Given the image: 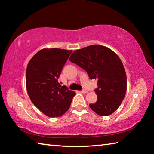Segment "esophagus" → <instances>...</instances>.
Wrapping results in <instances>:
<instances>
[{"label":"esophagus","mask_w":154,"mask_h":154,"mask_svg":"<svg viewBox=\"0 0 154 154\" xmlns=\"http://www.w3.org/2000/svg\"><path fill=\"white\" fill-rule=\"evenodd\" d=\"M79 92H81V93H87V90H80Z\"/></svg>","instance_id":"esophagus-1"}]
</instances>
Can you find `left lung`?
<instances>
[{
    "label": "left lung",
    "mask_w": 154,
    "mask_h": 154,
    "mask_svg": "<svg viewBox=\"0 0 154 154\" xmlns=\"http://www.w3.org/2000/svg\"><path fill=\"white\" fill-rule=\"evenodd\" d=\"M69 60L84 69L90 79L98 80L97 101L90 104L91 109L103 116L116 111L126 92V75L118 56L105 46L92 45L75 51Z\"/></svg>",
    "instance_id": "left-lung-1"
}]
</instances>
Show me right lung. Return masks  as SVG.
<instances>
[{"label":"right lung","mask_w":154,"mask_h":154,"mask_svg":"<svg viewBox=\"0 0 154 154\" xmlns=\"http://www.w3.org/2000/svg\"><path fill=\"white\" fill-rule=\"evenodd\" d=\"M71 50L43 49L28 62L26 85L31 101L50 118L59 117L68 111L75 95L58 82Z\"/></svg>","instance_id":"1"}]
</instances>
